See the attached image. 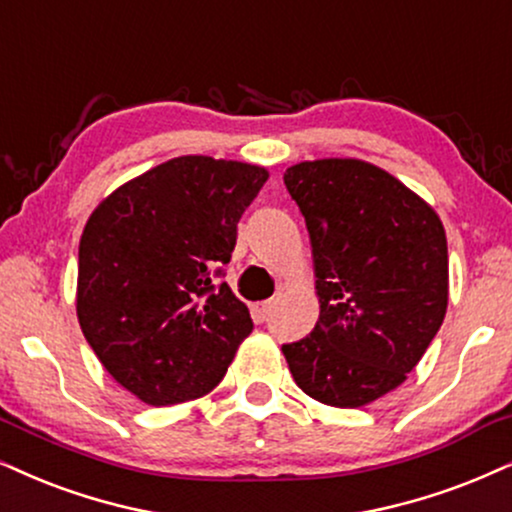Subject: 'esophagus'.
<instances>
[{"label": "esophagus", "mask_w": 512, "mask_h": 512, "mask_svg": "<svg viewBox=\"0 0 512 512\" xmlns=\"http://www.w3.org/2000/svg\"><path fill=\"white\" fill-rule=\"evenodd\" d=\"M272 301H263V303H256L254 308H251V313H254V317L258 322H265L268 320V315H270V310H272Z\"/></svg>", "instance_id": "obj_1"}]
</instances>
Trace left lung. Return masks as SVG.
I'll return each instance as SVG.
<instances>
[{"label": "left lung", "mask_w": 512, "mask_h": 512, "mask_svg": "<svg viewBox=\"0 0 512 512\" xmlns=\"http://www.w3.org/2000/svg\"><path fill=\"white\" fill-rule=\"evenodd\" d=\"M284 185L310 235L320 320L282 353L305 395L364 407L407 381L442 327L444 225L426 199L364 159L298 162Z\"/></svg>", "instance_id": "1"}]
</instances>
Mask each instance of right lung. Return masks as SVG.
<instances>
[{"instance_id": "add662e5", "label": "right lung", "mask_w": 512, "mask_h": 512, "mask_svg": "<svg viewBox=\"0 0 512 512\" xmlns=\"http://www.w3.org/2000/svg\"><path fill=\"white\" fill-rule=\"evenodd\" d=\"M258 164L183 155L112 190L79 240L77 320L105 371L150 407L211 393L251 334L228 284Z\"/></svg>"}]
</instances>
